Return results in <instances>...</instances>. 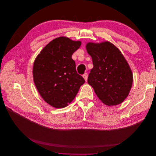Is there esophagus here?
Instances as JSON below:
<instances>
[{
    "label": "esophagus",
    "mask_w": 156,
    "mask_h": 156,
    "mask_svg": "<svg viewBox=\"0 0 156 156\" xmlns=\"http://www.w3.org/2000/svg\"><path fill=\"white\" fill-rule=\"evenodd\" d=\"M83 78L84 79V80H85V81H87V79H88V73H84V74L83 75Z\"/></svg>",
    "instance_id": "1"
}]
</instances>
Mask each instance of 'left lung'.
I'll list each match as a JSON object with an SVG mask.
<instances>
[{
    "instance_id": "8db88e82",
    "label": "left lung",
    "mask_w": 156,
    "mask_h": 156,
    "mask_svg": "<svg viewBox=\"0 0 156 156\" xmlns=\"http://www.w3.org/2000/svg\"><path fill=\"white\" fill-rule=\"evenodd\" d=\"M86 48L94 66L88 83L104 104L112 106L123 102L133 83L131 70L124 56L108 41L88 43Z\"/></svg>"
}]
</instances>
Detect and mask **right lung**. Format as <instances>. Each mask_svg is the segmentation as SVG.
I'll return each mask as SVG.
<instances>
[{"label": "right lung", "instance_id": "add662e5", "mask_svg": "<svg viewBox=\"0 0 156 156\" xmlns=\"http://www.w3.org/2000/svg\"><path fill=\"white\" fill-rule=\"evenodd\" d=\"M81 41L59 37L42 49L33 66L36 87L45 101L55 108L72 102L85 81L77 73L72 56Z\"/></svg>", "mask_w": 156, "mask_h": 156}]
</instances>
